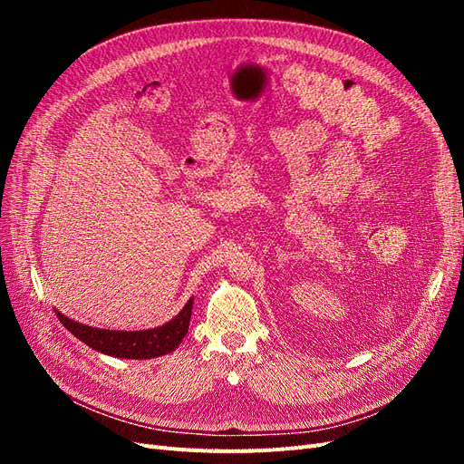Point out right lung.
<instances>
[{
    "label": "right lung",
    "mask_w": 464,
    "mask_h": 464,
    "mask_svg": "<svg viewBox=\"0 0 464 464\" xmlns=\"http://www.w3.org/2000/svg\"><path fill=\"white\" fill-rule=\"evenodd\" d=\"M193 298L188 300L174 319L160 327L145 329V331H110L89 327L85 323L65 317L62 312L53 310L58 319L63 323V327L72 333L81 343H85L96 353H102L116 358L128 360H150L157 356L170 354L184 341V336L189 329Z\"/></svg>",
    "instance_id": "right-lung-1"
}]
</instances>
